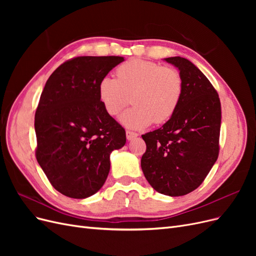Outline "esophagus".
I'll list each match as a JSON object with an SVG mask.
<instances>
[{
    "mask_svg": "<svg viewBox=\"0 0 256 256\" xmlns=\"http://www.w3.org/2000/svg\"><path fill=\"white\" fill-rule=\"evenodd\" d=\"M138 134L136 132H134V131H130V130H127L126 131V136H127V140H134V138H136Z\"/></svg>",
    "mask_w": 256,
    "mask_h": 256,
    "instance_id": "obj_1",
    "label": "esophagus"
}]
</instances>
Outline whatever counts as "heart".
<instances>
[{"label":"heart","instance_id":"b5f03b06","mask_svg":"<svg viewBox=\"0 0 256 256\" xmlns=\"http://www.w3.org/2000/svg\"><path fill=\"white\" fill-rule=\"evenodd\" d=\"M115 74L116 78L104 76L99 81L98 97L111 116L118 115L132 100L134 106L120 116L129 128H144L154 122L164 124L182 102L184 79L176 68L131 58L116 68Z\"/></svg>","mask_w":256,"mask_h":256}]
</instances>
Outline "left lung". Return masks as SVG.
I'll return each mask as SVG.
<instances>
[{"label": "left lung", "instance_id": "obj_1", "mask_svg": "<svg viewBox=\"0 0 256 256\" xmlns=\"http://www.w3.org/2000/svg\"><path fill=\"white\" fill-rule=\"evenodd\" d=\"M178 68L184 95L175 114L161 128L142 136L144 176L162 194L180 196L202 184L219 156L221 104L205 74L187 58H164Z\"/></svg>", "mask_w": 256, "mask_h": 256}]
</instances>
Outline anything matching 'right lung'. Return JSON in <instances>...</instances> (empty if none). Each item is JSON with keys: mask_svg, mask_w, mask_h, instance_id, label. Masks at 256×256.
<instances>
[{"mask_svg": "<svg viewBox=\"0 0 256 256\" xmlns=\"http://www.w3.org/2000/svg\"><path fill=\"white\" fill-rule=\"evenodd\" d=\"M122 56H78L46 82L35 113L36 159L54 189L85 198L110 172V154L126 143V131L106 112L98 84Z\"/></svg>", "mask_w": 256, "mask_h": 256, "instance_id": "obj_1", "label": "right lung"}]
</instances>
